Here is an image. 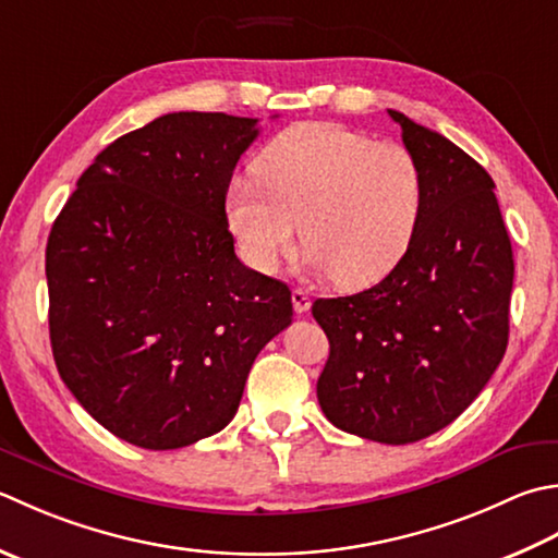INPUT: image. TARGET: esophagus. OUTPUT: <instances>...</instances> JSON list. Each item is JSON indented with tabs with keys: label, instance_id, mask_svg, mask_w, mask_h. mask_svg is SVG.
Here are the masks:
<instances>
[{
	"label": "esophagus",
	"instance_id": "34e87169",
	"mask_svg": "<svg viewBox=\"0 0 558 558\" xmlns=\"http://www.w3.org/2000/svg\"><path fill=\"white\" fill-rule=\"evenodd\" d=\"M292 307H294V312H298V314L310 312V307H312L310 292L302 290V288H294V290H292Z\"/></svg>",
	"mask_w": 558,
	"mask_h": 558
}]
</instances>
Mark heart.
Segmentation results:
<instances>
[{"label": "heart", "instance_id": "1", "mask_svg": "<svg viewBox=\"0 0 558 558\" xmlns=\"http://www.w3.org/2000/svg\"><path fill=\"white\" fill-rule=\"evenodd\" d=\"M256 177L227 189V225L242 256L278 270L298 232L304 264L343 288L369 286L407 254L423 210V171L399 142L338 123H300L266 147Z\"/></svg>", "mask_w": 558, "mask_h": 558}]
</instances>
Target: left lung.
<instances>
[{"label": "left lung", "instance_id": "left-lung-1", "mask_svg": "<svg viewBox=\"0 0 558 558\" xmlns=\"http://www.w3.org/2000/svg\"><path fill=\"white\" fill-rule=\"evenodd\" d=\"M389 116L421 163V220L375 288L312 304L331 345L316 397L336 428L407 445L450 425L496 373L515 264L482 163L435 130Z\"/></svg>", "mask_w": 558, "mask_h": 558}]
</instances>
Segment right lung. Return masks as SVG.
Wrapping results in <instances>:
<instances>
[{"label":"right lung","instance_id":"add662e5","mask_svg":"<svg viewBox=\"0 0 558 558\" xmlns=\"http://www.w3.org/2000/svg\"><path fill=\"white\" fill-rule=\"evenodd\" d=\"M256 118L181 111L111 142L54 220L50 345L94 421L177 450L234 418L248 369L292 322L286 282L234 254L225 198Z\"/></svg>","mask_w":558,"mask_h":558}]
</instances>
